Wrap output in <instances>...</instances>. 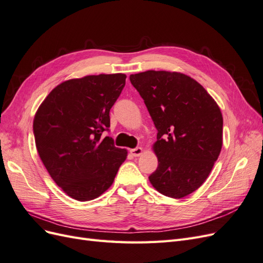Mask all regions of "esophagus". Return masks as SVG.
I'll use <instances>...</instances> for the list:
<instances>
[{"mask_svg": "<svg viewBox=\"0 0 263 263\" xmlns=\"http://www.w3.org/2000/svg\"><path fill=\"white\" fill-rule=\"evenodd\" d=\"M142 151H144V149H142L141 147H137V148L132 149V150H130V154H132L134 157H139V156L142 154Z\"/></svg>", "mask_w": 263, "mask_h": 263, "instance_id": "1", "label": "esophagus"}]
</instances>
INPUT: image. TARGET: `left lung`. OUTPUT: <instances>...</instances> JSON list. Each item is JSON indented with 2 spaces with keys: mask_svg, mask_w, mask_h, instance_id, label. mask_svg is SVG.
I'll return each mask as SVG.
<instances>
[{
  "mask_svg": "<svg viewBox=\"0 0 263 263\" xmlns=\"http://www.w3.org/2000/svg\"><path fill=\"white\" fill-rule=\"evenodd\" d=\"M158 130L153 150L158 168L149 177L161 194L181 198L209 178L222 146L217 103L191 77L148 70L130 74Z\"/></svg>",
  "mask_w": 263,
  "mask_h": 263,
  "instance_id": "obj_1",
  "label": "left lung"
}]
</instances>
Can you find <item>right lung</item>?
Instances as JSON below:
<instances>
[{
	"label": "right lung",
	"mask_w": 263,
	"mask_h": 263,
	"mask_svg": "<svg viewBox=\"0 0 263 263\" xmlns=\"http://www.w3.org/2000/svg\"><path fill=\"white\" fill-rule=\"evenodd\" d=\"M125 80L124 73L70 79L47 95L35 114L39 158L55 184L77 201L104 193L126 160V149L102 137Z\"/></svg>",
	"instance_id": "1"
}]
</instances>
